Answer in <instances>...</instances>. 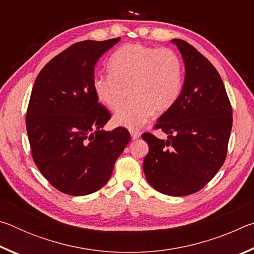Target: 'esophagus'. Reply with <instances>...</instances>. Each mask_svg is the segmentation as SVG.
Listing matches in <instances>:
<instances>
[{"mask_svg": "<svg viewBox=\"0 0 254 254\" xmlns=\"http://www.w3.org/2000/svg\"><path fill=\"white\" fill-rule=\"evenodd\" d=\"M131 136H132L133 140H136L141 136V133L139 131H131Z\"/></svg>", "mask_w": 254, "mask_h": 254, "instance_id": "1", "label": "esophagus"}]
</instances>
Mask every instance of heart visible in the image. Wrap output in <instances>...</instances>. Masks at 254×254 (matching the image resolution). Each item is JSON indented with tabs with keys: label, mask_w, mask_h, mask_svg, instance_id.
<instances>
[{
	"label": "heart",
	"mask_w": 254,
	"mask_h": 254,
	"mask_svg": "<svg viewBox=\"0 0 254 254\" xmlns=\"http://www.w3.org/2000/svg\"><path fill=\"white\" fill-rule=\"evenodd\" d=\"M109 67L111 72L94 77L93 88L112 111L120 109L130 93L131 100L113 118L119 127L139 128L153 112L168 111L182 93V64L169 49L128 44L112 55Z\"/></svg>",
	"instance_id": "heart-1"
}]
</instances>
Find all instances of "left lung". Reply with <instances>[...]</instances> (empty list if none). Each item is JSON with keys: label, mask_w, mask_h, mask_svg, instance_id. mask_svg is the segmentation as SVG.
<instances>
[{"label": "left lung", "mask_w": 254, "mask_h": 254, "mask_svg": "<svg viewBox=\"0 0 254 254\" xmlns=\"http://www.w3.org/2000/svg\"><path fill=\"white\" fill-rule=\"evenodd\" d=\"M171 42L182 54L186 74L178 100L156 124L168 139L142 134L149 144L143 171L161 194L187 196L200 190L224 163L232 107L212 64L186 41Z\"/></svg>", "instance_id": "8db88e82"}]
</instances>
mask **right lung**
Returning a JSON list of instances; mask_svg holds the SVG:
<instances>
[{
	"label": "right lung",
	"mask_w": 254,
	"mask_h": 254,
	"mask_svg": "<svg viewBox=\"0 0 254 254\" xmlns=\"http://www.w3.org/2000/svg\"><path fill=\"white\" fill-rule=\"evenodd\" d=\"M120 39L77 42L51 59L34 81L25 118L32 157L64 194L101 189L131 140L124 127L102 130L111 115L93 88L96 63Z\"/></svg>",
	"instance_id": "1"
}]
</instances>
